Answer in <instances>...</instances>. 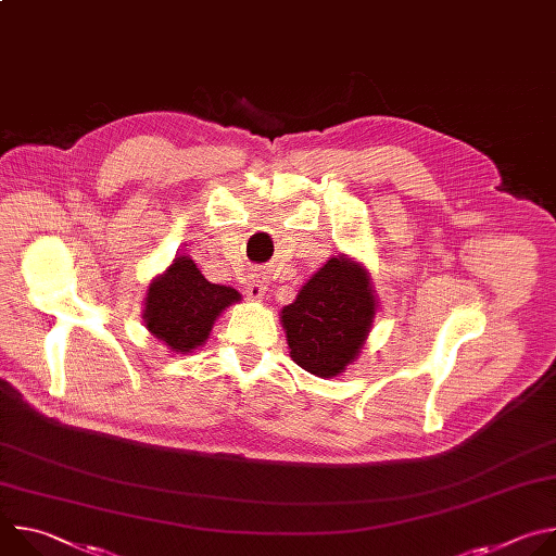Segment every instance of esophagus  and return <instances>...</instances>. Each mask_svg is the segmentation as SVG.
I'll list each match as a JSON object with an SVG mask.
<instances>
[{"instance_id":"34e87169","label":"esophagus","mask_w":556,"mask_h":556,"mask_svg":"<svg viewBox=\"0 0 556 556\" xmlns=\"http://www.w3.org/2000/svg\"><path fill=\"white\" fill-rule=\"evenodd\" d=\"M247 294H249L251 301H262V299H264V294H266V283H264V279H262L260 275H253V277L249 279V283H247Z\"/></svg>"}]
</instances>
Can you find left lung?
<instances>
[{
    "label": "left lung",
    "mask_w": 556,
    "mask_h": 556,
    "mask_svg": "<svg viewBox=\"0 0 556 556\" xmlns=\"http://www.w3.org/2000/svg\"><path fill=\"white\" fill-rule=\"evenodd\" d=\"M374 314L367 270L345 255L330 257L281 309L290 358L314 376H339L365 345Z\"/></svg>",
    "instance_id": "8db88e82"
}]
</instances>
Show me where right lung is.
<instances>
[{
    "instance_id": "add662e5",
    "label": "right lung",
    "mask_w": 556,
    "mask_h": 556,
    "mask_svg": "<svg viewBox=\"0 0 556 556\" xmlns=\"http://www.w3.org/2000/svg\"><path fill=\"white\" fill-rule=\"evenodd\" d=\"M240 299L235 288L206 281L191 257L178 255L149 283L142 319L157 341L187 354L208 339L217 316Z\"/></svg>"
}]
</instances>
